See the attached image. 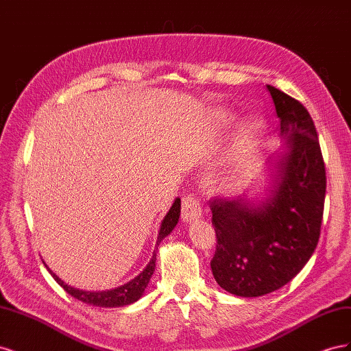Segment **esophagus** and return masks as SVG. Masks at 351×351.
I'll use <instances>...</instances> for the list:
<instances>
[{"mask_svg":"<svg viewBox=\"0 0 351 351\" xmlns=\"http://www.w3.org/2000/svg\"><path fill=\"white\" fill-rule=\"evenodd\" d=\"M200 217H202V208H200L199 200L192 195L184 196L183 204H182V219L184 222H192Z\"/></svg>","mask_w":351,"mask_h":351,"instance_id":"34e87169","label":"esophagus"}]
</instances>
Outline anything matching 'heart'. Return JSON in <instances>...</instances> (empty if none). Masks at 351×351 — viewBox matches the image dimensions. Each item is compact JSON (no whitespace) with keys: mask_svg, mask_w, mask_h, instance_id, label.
<instances>
[{"mask_svg":"<svg viewBox=\"0 0 351 351\" xmlns=\"http://www.w3.org/2000/svg\"><path fill=\"white\" fill-rule=\"evenodd\" d=\"M221 121L224 124H230L232 121V117L230 114H222ZM262 129H263V121L259 119V117H252V119H249L246 123H243L236 136L234 147H232V152H231L232 164L236 165L241 162L244 158H247L252 154V151L258 145ZM228 178L230 177L224 176L222 177V182H227Z\"/></svg>","mask_w":351,"mask_h":351,"instance_id":"1","label":"heart"}]
</instances>
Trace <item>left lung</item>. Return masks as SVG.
<instances>
[{"mask_svg": "<svg viewBox=\"0 0 351 351\" xmlns=\"http://www.w3.org/2000/svg\"><path fill=\"white\" fill-rule=\"evenodd\" d=\"M267 89L282 149L268 158L263 197L243 193L210 202L218 240L212 274L221 289L240 297L290 282L313 254L324 215L326 176L312 117L297 99L271 84Z\"/></svg>", "mask_w": 351, "mask_h": 351, "instance_id": "left-lung-1", "label": "left lung"}]
</instances>
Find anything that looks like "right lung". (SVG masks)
<instances>
[{
	"mask_svg": "<svg viewBox=\"0 0 351 351\" xmlns=\"http://www.w3.org/2000/svg\"><path fill=\"white\" fill-rule=\"evenodd\" d=\"M180 208H182V200L180 197H177L174 200V204L169 208V210L167 212V215L164 217L161 227H159L158 231V240H156V247L154 250L152 258L149 261V263L146 265V268L134 277L132 281H129L124 285L117 287V289L112 290H105V291H84V290H79L74 289V287L66 284L61 278H58L57 275L52 272L47 265V269L49 271V274L54 278L62 289H64L70 295H73L74 299H77L86 304H92V306H99V307H121V306H127L132 304L134 302H137L143 295L147 284L151 281V277L155 272V261H156V250L159 243H161L168 234H171V231L174 230V227L177 226L178 218H180Z\"/></svg>",
	"mask_w": 351,
	"mask_h": 351,
	"instance_id": "1",
	"label": "right lung"
}]
</instances>
